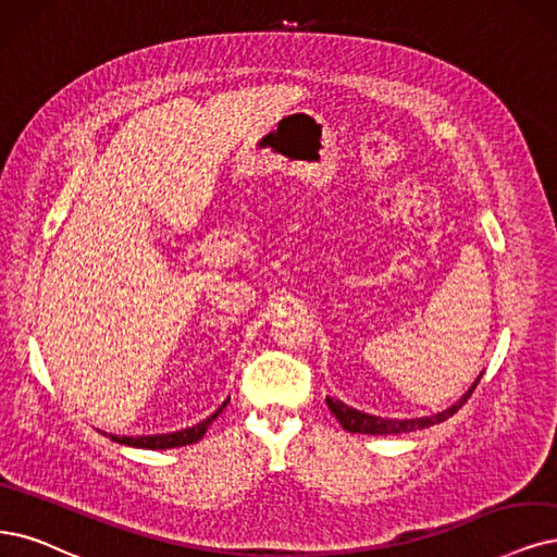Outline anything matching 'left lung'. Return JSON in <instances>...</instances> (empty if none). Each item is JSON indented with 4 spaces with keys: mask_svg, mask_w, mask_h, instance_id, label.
<instances>
[{
    "mask_svg": "<svg viewBox=\"0 0 557 557\" xmlns=\"http://www.w3.org/2000/svg\"><path fill=\"white\" fill-rule=\"evenodd\" d=\"M478 383H480V376H478L475 383H472V387L468 389V393H466L455 406H449L447 410H443V413L431 416V418H416V420H387V418H376V416L360 413V410L342 404L339 399H331V397H327L325 401H327V408H331V413L339 420V424H342L346 431H351V434L389 436V434H406V431L426 429V426H431V424L445 422L447 418L455 416L457 410L468 401V397L472 395V389L478 387Z\"/></svg>",
    "mask_w": 557,
    "mask_h": 557,
    "instance_id": "8db88e82",
    "label": "left lung"
}]
</instances>
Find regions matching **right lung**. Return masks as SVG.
Wrapping results in <instances>:
<instances>
[{
    "label": "right lung",
    "instance_id": "add662e5",
    "mask_svg": "<svg viewBox=\"0 0 557 557\" xmlns=\"http://www.w3.org/2000/svg\"><path fill=\"white\" fill-rule=\"evenodd\" d=\"M226 406V401L215 410V413L211 418L201 420L199 424L190 426V429H183V431H174V434H160V436H112V441L116 443H123V445H131V447H144V449H170V447H183V445H190V443H197L203 434L206 429H209V424L222 413V408ZM108 436V434H106Z\"/></svg>",
    "mask_w": 557,
    "mask_h": 557
}]
</instances>
